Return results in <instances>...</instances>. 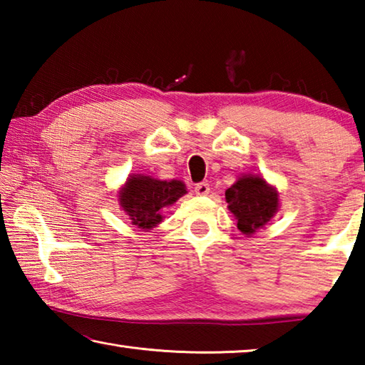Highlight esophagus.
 <instances>
[{
  "instance_id": "obj_1",
  "label": "esophagus",
  "mask_w": 365,
  "mask_h": 365,
  "mask_svg": "<svg viewBox=\"0 0 365 365\" xmlns=\"http://www.w3.org/2000/svg\"><path fill=\"white\" fill-rule=\"evenodd\" d=\"M209 191H211V187H209L207 182H201L195 187V193L197 196H206V195H209Z\"/></svg>"
}]
</instances>
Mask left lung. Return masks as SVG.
I'll list each match as a JSON object with an SVG mask.
<instances>
[{
  "mask_svg": "<svg viewBox=\"0 0 365 365\" xmlns=\"http://www.w3.org/2000/svg\"><path fill=\"white\" fill-rule=\"evenodd\" d=\"M228 211L237 219V227L246 237L261 230L279 212V191L262 175L245 174L225 191Z\"/></svg>",
  "mask_w": 365,
  "mask_h": 365,
  "instance_id": "8db88e82",
  "label": "left lung"
}]
</instances>
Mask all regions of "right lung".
I'll list each match as a JSON object with an SVG mask.
<instances>
[{"label": "right lung", "mask_w": 365, "mask_h": 365, "mask_svg": "<svg viewBox=\"0 0 365 365\" xmlns=\"http://www.w3.org/2000/svg\"><path fill=\"white\" fill-rule=\"evenodd\" d=\"M187 195L182 180H159L151 175H128L119 190V205L140 230L150 232L163 222V209Z\"/></svg>", "instance_id": "add662e5"}]
</instances>
